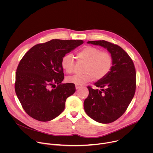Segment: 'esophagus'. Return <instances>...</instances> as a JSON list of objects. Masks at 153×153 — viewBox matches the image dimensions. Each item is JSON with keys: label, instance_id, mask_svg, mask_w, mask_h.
I'll list each match as a JSON object with an SVG mask.
<instances>
[{"label": "esophagus", "instance_id": "1", "mask_svg": "<svg viewBox=\"0 0 153 153\" xmlns=\"http://www.w3.org/2000/svg\"><path fill=\"white\" fill-rule=\"evenodd\" d=\"M82 85H76V89H78V88H79Z\"/></svg>", "mask_w": 153, "mask_h": 153}]
</instances>
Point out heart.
Wrapping results in <instances>:
<instances>
[{"label":"heart","mask_w":153,"mask_h":153,"mask_svg":"<svg viewBox=\"0 0 153 153\" xmlns=\"http://www.w3.org/2000/svg\"><path fill=\"white\" fill-rule=\"evenodd\" d=\"M79 61L86 62L83 68L85 73L76 74L67 77L69 83L82 85L93 80H100L105 78L111 70L113 57L110 53L102 51L94 47H86L77 54ZM63 69L68 74L73 73L76 61L70 54H65L61 59Z\"/></svg>","instance_id":"obj_1"}]
</instances>
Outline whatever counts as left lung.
Returning a JSON list of instances; mask_svg holds the SVG:
<instances>
[{
    "label": "left lung",
    "mask_w": 153,
    "mask_h": 153,
    "mask_svg": "<svg viewBox=\"0 0 153 153\" xmlns=\"http://www.w3.org/2000/svg\"><path fill=\"white\" fill-rule=\"evenodd\" d=\"M108 50L113 57L111 71L105 78L95 83L101 90L88 86V96L83 106L85 113L102 123H111L126 111L136 88V73L133 60L120 47L105 40L88 41Z\"/></svg>",
    "instance_id": "left-lung-1"
}]
</instances>
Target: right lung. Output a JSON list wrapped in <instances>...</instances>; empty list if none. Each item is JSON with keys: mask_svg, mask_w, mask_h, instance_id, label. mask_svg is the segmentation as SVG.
Masks as SVG:
<instances>
[{"mask_svg": "<svg viewBox=\"0 0 153 153\" xmlns=\"http://www.w3.org/2000/svg\"><path fill=\"white\" fill-rule=\"evenodd\" d=\"M83 43L80 40L53 39L27 51L18 65L15 91L25 111L41 122L53 120L65 109L67 99L76 91L64 79L62 57Z\"/></svg>", "mask_w": 153, "mask_h": 153, "instance_id": "add662e5", "label": "right lung"}]
</instances>
